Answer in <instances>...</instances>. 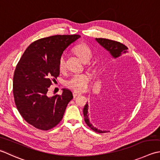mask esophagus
Instances as JSON below:
<instances>
[{"label":"esophagus","instance_id":"esophagus-1","mask_svg":"<svg viewBox=\"0 0 160 160\" xmlns=\"http://www.w3.org/2000/svg\"><path fill=\"white\" fill-rule=\"evenodd\" d=\"M80 93H77V92H73V96L74 98H76V97L80 96Z\"/></svg>","mask_w":160,"mask_h":160}]
</instances>
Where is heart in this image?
Returning a JSON list of instances; mask_svg holds the SVG:
<instances>
[{"mask_svg":"<svg viewBox=\"0 0 160 160\" xmlns=\"http://www.w3.org/2000/svg\"><path fill=\"white\" fill-rule=\"evenodd\" d=\"M73 52L82 62L89 60L92 57V51L89 46L84 43L77 44L73 48ZM65 67V62L63 56H61L58 60V68L59 71H63ZM90 76L88 74H76L71 77L66 82L67 86L71 89L77 92H82L87 90L90 82Z\"/></svg>","mask_w":160,"mask_h":160,"instance_id":"1","label":"heart"}]
</instances>
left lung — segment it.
Wrapping results in <instances>:
<instances>
[{"mask_svg": "<svg viewBox=\"0 0 160 160\" xmlns=\"http://www.w3.org/2000/svg\"><path fill=\"white\" fill-rule=\"evenodd\" d=\"M96 42H98L100 45L102 46L105 49L110 53V55L114 58H118V57L122 55V53H126L128 51V47L125 46L123 43H121L118 42H116V41L110 40L108 39H103V38H96ZM88 109L89 105L88 103L87 102V104L84 105V108L83 109V114H84V121L87 123L91 129H92L93 131L98 133H104L107 131H103L101 130H99L96 128L92 125L89 121V114H88Z\"/></svg>", "mask_w": 160, "mask_h": 160, "instance_id": "left-lung-1", "label": "left lung"}]
</instances>
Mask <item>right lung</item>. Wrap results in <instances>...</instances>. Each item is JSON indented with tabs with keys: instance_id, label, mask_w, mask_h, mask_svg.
<instances>
[{
	"instance_id": "1",
	"label": "right lung",
	"mask_w": 160,
	"mask_h": 160,
	"mask_svg": "<svg viewBox=\"0 0 160 160\" xmlns=\"http://www.w3.org/2000/svg\"><path fill=\"white\" fill-rule=\"evenodd\" d=\"M78 34L54 35L35 41L18 62L13 77L14 102L21 117L37 129L48 130L61 121L73 96L69 89L48 97L47 92L59 75L58 60Z\"/></svg>"
}]
</instances>
